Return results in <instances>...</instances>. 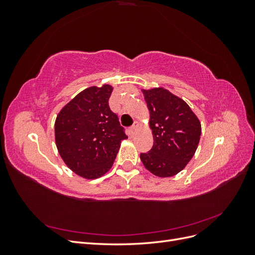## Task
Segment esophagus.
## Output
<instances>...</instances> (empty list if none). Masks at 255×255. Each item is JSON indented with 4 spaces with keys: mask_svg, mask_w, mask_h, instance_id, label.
I'll return each instance as SVG.
<instances>
[{
    "mask_svg": "<svg viewBox=\"0 0 255 255\" xmlns=\"http://www.w3.org/2000/svg\"><path fill=\"white\" fill-rule=\"evenodd\" d=\"M137 128H138V125H137V123H134V125L129 128L128 132H129V135H130V136H133V135L136 133Z\"/></svg>",
    "mask_w": 255,
    "mask_h": 255,
    "instance_id": "34e87169",
    "label": "esophagus"
}]
</instances>
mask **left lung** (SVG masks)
I'll return each instance as SVG.
<instances>
[{"instance_id":"8db88e82","label":"left lung","mask_w":255,"mask_h":255,"mask_svg":"<svg viewBox=\"0 0 255 255\" xmlns=\"http://www.w3.org/2000/svg\"><path fill=\"white\" fill-rule=\"evenodd\" d=\"M142 94L150 111L152 149L140 154L145 169L159 177L182 171L195 155L201 136V123L188 104L161 87Z\"/></svg>"}]
</instances>
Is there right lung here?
Returning <instances> with one entry per match:
<instances>
[{
	"label": "right lung",
	"instance_id": "obj_1",
	"mask_svg": "<svg viewBox=\"0 0 255 255\" xmlns=\"http://www.w3.org/2000/svg\"><path fill=\"white\" fill-rule=\"evenodd\" d=\"M111 85L92 86L74 97L58 113L55 142L59 155L73 172L94 180L112 168L128 136L109 105Z\"/></svg>",
	"mask_w": 255,
	"mask_h": 255
}]
</instances>
